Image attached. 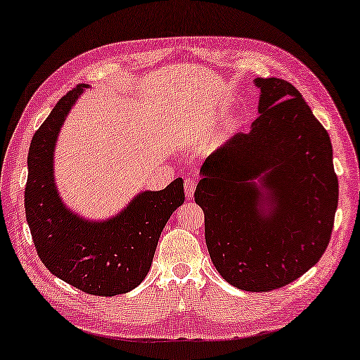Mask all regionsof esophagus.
<instances>
[{
	"mask_svg": "<svg viewBox=\"0 0 360 360\" xmlns=\"http://www.w3.org/2000/svg\"><path fill=\"white\" fill-rule=\"evenodd\" d=\"M194 191H196V181L193 179H186L185 180V194L188 199H193Z\"/></svg>",
	"mask_w": 360,
	"mask_h": 360,
	"instance_id": "obj_1",
	"label": "esophagus"
}]
</instances>
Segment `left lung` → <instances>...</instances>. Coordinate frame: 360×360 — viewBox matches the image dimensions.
<instances>
[{"label":"left lung","instance_id":"8db88e82","mask_svg":"<svg viewBox=\"0 0 360 360\" xmlns=\"http://www.w3.org/2000/svg\"><path fill=\"white\" fill-rule=\"evenodd\" d=\"M257 118L207 158L194 200L218 274L267 292L316 264L338 205L332 143L302 94L283 79L256 77Z\"/></svg>","mask_w":360,"mask_h":360}]
</instances>
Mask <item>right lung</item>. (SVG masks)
I'll list each match as a JSON object with an SVG mask.
<instances>
[{
  "label": "right lung",
  "instance_id": "add662e5",
  "mask_svg": "<svg viewBox=\"0 0 360 360\" xmlns=\"http://www.w3.org/2000/svg\"><path fill=\"white\" fill-rule=\"evenodd\" d=\"M90 85L63 96L34 132L28 151L25 213L37 255L50 272L80 291L112 297L147 276L164 226L185 202L184 180L160 191L137 193L113 217L90 219L65 204L55 181V150L61 126Z\"/></svg>",
  "mask_w": 360,
  "mask_h": 360
}]
</instances>
